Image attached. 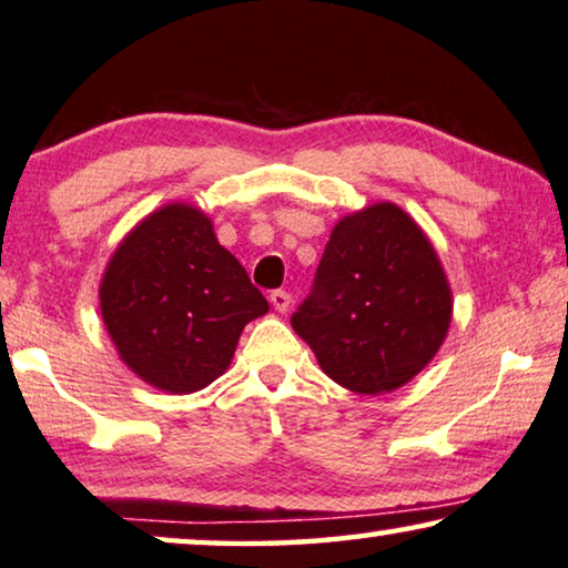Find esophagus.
Here are the masks:
<instances>
[{
	"label": "esophagus",
	"mask_w": 568,
	"mask_h": 568,
	"mask_svg": "<svg viewBox=\"0 0 568 568\" xmlns=\"http://www.w3.org/2000/svg\"><path fill=\"white\" fill-rule=\"evenodd\" d=\"M268 302H272V307L276 310V312H290V304H292V296H290V292H284V290H276V292H272L268 294Z\"/></svg>",
	"instance_id": "1"
}]
</instances>
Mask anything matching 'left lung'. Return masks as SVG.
I'll return each mask as SVG.
<instances>
[{
	"mask_svg": "<svg viewBox=\"0 0 568 568\" xmlns=\"http://www.w3.org/2000/svg\"><path fill=\"white\" fill-rule=\"evenodd\" d=\"M452 307L429 235L398 205L373 203L335 223L292 327L335 383L381 396L432 363Z\"/></svg>",
	"mask_w": 568,
	"mask_h": 568,
	"instance_id": "obj_1",
	"label": "left lung"
}]
</instances>
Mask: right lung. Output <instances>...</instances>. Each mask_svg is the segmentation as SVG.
<instances>
[{"label": "right lung", "mask_w": 568, "mask_h": 568, "mask_svg": "<svg viewBox=\"0 0 568 568\" xmlns=\"http://www.w3.org/2000/svg\"><path fill=\"white\" fill-rule=\"evenodd\" d=\"M99 302L126 368L178 396L229 371L243 327L268 312L211 217L190 203L156 207L121 239Z\"/></svg>", "instance_id": "obj_1"}]
</instances>
